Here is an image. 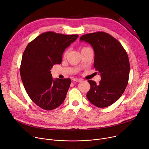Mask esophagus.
<instances>
[{"label": "esophagus", "instance_id": "34e87169", "mask_svg": "<svg viewBox=\"0 0 149 149\" xmlns=\"http://www.w3.org/2000/svg\"><path fill=\"white\" fill-rule=\"evenodd\" d=\"M73 81H76V82H80L81 80V79H79V78H75L73 79Z\"/></svg>", "mask_w": 149, "mask_h": 149}]
</instances>
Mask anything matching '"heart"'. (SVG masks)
Listing matches in <instances>:
<instances>
[{
  "label": "heart",
  "mask_w": 149,
  "mask_h": 149,
  "mask_svg": "<svg viewBox=\"0 0 149 149\" xmlns=\"http://www.w3.org/2000/svg\"><path fill=\"white\" fill-rule=\"evenodd\" d=\"M86 48H87V47H83V48L81 49V50H83V49H86ZM66 52L64 53V56H66Z\"/></svg>",
  "instance_id": "obj_1"
}]
</instances>
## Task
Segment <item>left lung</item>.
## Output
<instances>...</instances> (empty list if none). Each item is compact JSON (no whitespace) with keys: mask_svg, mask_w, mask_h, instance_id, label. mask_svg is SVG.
<instances>
[{"mask_svg":"<svg viewBox=\"0 0 149 149\" xmlns=\"http://www.w3.org/2000/svg\"><path fill=\"white\" fill-rule=\"evenodd\" d=\"M79 40L93 47L94 66L101 76L99 84L88 81L90 89L87 97L98 107L109 106L120 98L128 84L130 62L127 52L116 38L104 32L84 34Z\"/></svg>","mask_w":149,"mask_h":149,"instance_id":"1","label":"left lung"}]
</instances>
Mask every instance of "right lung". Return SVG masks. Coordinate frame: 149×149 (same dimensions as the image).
Instances as JSON below:
<instances>
[{
  "label": "right lung",
  "instance_id": "add662e5",
  "mask_svg": "<svg viewBox=\"0 0 149 149\" xmlns=\"http://www.w3.org/2000/svg\"><path fill=\"white\" fill-rule=\"evenodd\" d=\"M78 37L77 34L43 33L24 52L20 66L22 81L31 100L43 109H55L65 100L71 79H53L50 70L54 65L61 63L65 49Z\"/></svg>",
  "mask_w": 149,
  "mask_h": 149
}]
</instances>
